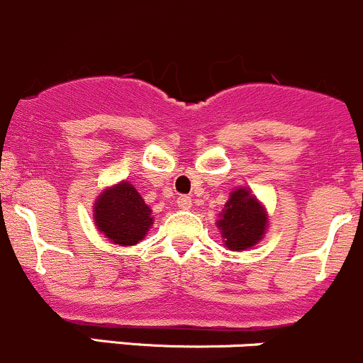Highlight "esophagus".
<instances>
[{"mask_svg":"<svg viewBox=\"0 0 363 363\" xmlns=\"http://www.w3.org/2000/svg\"><path fill=\"white\" fill-rule=\"evenodd\" d=\"M178 206L183 208V210H189V208L192 206V197L185 196V194H183V196L178 197Z\"/></svg>","mask_w":363,"mask_h":363,"instance_id":"esophagus-1","label":"esophagus"}]
</instances>
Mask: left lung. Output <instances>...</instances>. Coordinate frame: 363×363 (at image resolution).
<instances>
[{
  "instance_id": "left-lung-1",
  "label": "left lung",
  "mask_w": 363,
  "mask_h": 363,
  "mask_svg": "<svg viewBox=\"0 0 363 363\" xmlns=\"http://www.w3.org/2000/svg\"><path fill=\"white\" fill-rule=\"evenodd\" d=\"M217 224L229 250H245L256 245L264 235L267 215L249 190L238 189L231 192Z\"/></svg>"
}]
</instances>
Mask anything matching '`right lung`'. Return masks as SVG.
<instances>
[{
	"mask_svg": "<svg viewBox=\"0 0 363 363\" xmlns=\"http://www.w3.org/2000/svg\"><path fill=\"white\" fill-rule=\"evenodd\" d=\"M95 222L116 245H135L152 225V210L128 182L104 190L95 201Z\"/></svg>",
	"mask_w": 363,
	"mask_h": 363,
	"instance_id": "obj_1",
	"label": "right lung"
}]
</instances>
